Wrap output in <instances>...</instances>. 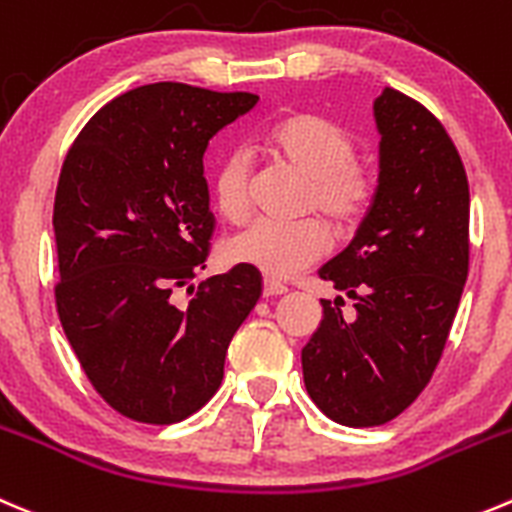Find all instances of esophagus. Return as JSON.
Returning <instances> with one entry per match:
<instances>
[{
    "label": "esophagus",
    "mask_w": 512,
    "mask_h": 512,
    "mask_svg": "<svg viewBox=\"0 0 512 512\" xmlns=\"http://www.w3.org/2000/svg\"><path fill=\"white\" fill-rule=\"evenodd\" d=\"M285 292H287V287L280 285V282L270 280V277L262 282V295H265V297H277V295H285Z\"/></svg>",
    "instance_id": "obj_1"
}]
</instances>
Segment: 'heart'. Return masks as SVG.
Segmentation results:
<instances>
[{"mask_svg": "<svg viewBox=\"0 0 512 512\" xmlns=\"http://www.w3.org/2000/svg\"><path fill=\"white\" fill-rule=\"evenodd\" d=\"M267 147L277 160L307 175L302 207L320 212L337 232L360 225L372 207L377 175L372 165L357 160V142L347 127L315 112H297L280 119L267 135ZM252 160L237 150L217 165L212 195L220 215L242 222L250 215ZM330 250V232L317 217L297 222L257 220L225 245V255L237 265L285 280L315 265Z\"/></svg>", "mask_w": 512, "mask_h": 512, "instance_id": "b5f03b06", "label": "heart"}]
</instances>
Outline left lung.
Returning <instances> with one entry per match:
<instances>
[{"label": "left lung", "mask_w": 512, "mask_h": 512, "mask_svg": "<svg viewBox=\"0 0 512 512\" xmlns=\"http://www.w3.org/2000/svg\"><path fill=\"white\" fill-rule=\"evenodd\" d=\"M380 185L350 245L317 275L355 300H322L302 347L312 403L347 428L390 423L438 367L470 262L463 160L430 109L393 87L375 99Z\"/></svg>", "instance_id": "left-lung-1"}]
</instances>
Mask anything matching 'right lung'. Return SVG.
Masks as SVG:
<instances>
[{"instance_id":"obj_1","label":"right lung","mask_w":512,"mask_h":512,"mask_svg":"<svg viewBox=\"0 0 512 512\" xmlns=\"http://www.w3.org/2000/svg\"><path fill=\"white\" fill-rule=\"evenodd\" d=\"M255 104L250 92L145 84L104 104L64 157L52 215L59 322L124 418L172 425L197 413L260 300L262 275L237 265L200 282L187 307L175 302L205 270L215 232L207 142Z\"/></svg>"}]
</instances>
